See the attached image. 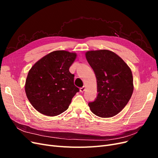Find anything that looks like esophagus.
<instances>
[{"instance_id":"34e87169","label":"esophagus","mask_w":158,"mask_h":158,"mask_svg":"<svg viewBox=\"0 0 158 158\" xmlns=\"http://www.w3.org/2000/svg\"><path fill=\"white\" fill-rule=\"evenodd\" d=\"M85 86H84L83 87H82V88H80V92H84V91H85Z\"/></svg>"}]
</instances>
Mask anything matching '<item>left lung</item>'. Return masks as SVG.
Here are the masks:
<instances>
[{
    "instance_id": "1",
    "label": "left lung",
    "mask_w": 158,
    "mask_h": 158,
    "mask_svg": "<svg viewBox=\"0 0 158 158\" xmlns=\"http://www.w3.org/2000/svg\"><path fill=\"white\" fill-rule=\"evenodd\" d=\"M85 57L97 80L98 96L88 106L95 115L108 118L126 106L133 92L131 70L120 56L109 50L90 51Z\"/></svg>"
}]
</instances>
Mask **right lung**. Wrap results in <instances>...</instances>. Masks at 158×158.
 <instances>
[{"label": "right lung", "mask_w": 158, "mask_h": 158, "mask_svg": "<svg viewBox=\"0 0 158 158\" xmlns=\"http://www.w3.org/2000/svg\"><path fill=\"white\" fill-rule=\"evenodd\" d=\"M76 54L55 51L43 57L28 73L25 91L37 111L56 116L69 108L72 99L79 92L74 84V75L69 71Z\"/></svg>", "instance_id": "obj_1"}]
</instances>
